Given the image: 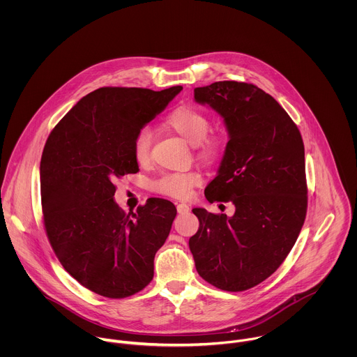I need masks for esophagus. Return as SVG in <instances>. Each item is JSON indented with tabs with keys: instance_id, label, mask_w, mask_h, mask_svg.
<instances>
[{
	"instance_id": "34e87169",
	"label": "esophagus",
	"mask_w": 357,
	"mask_h": 357,
	"mask_svg": "<svg viewBox=\"0 0 357 357\" xmlns=\"http://www.w3.org/2000/svg\"><path fill=\"white\" fill-rule=\"evenodd\" d=\"M177 211H178V214H185L190 211V207H188V204H177Z\"/></svg>"
}]
</instances>
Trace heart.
Returning <instances> with one entry per match:
<instances>
[{
    "mask_svg": "<svg viewBox=\"0 0 357 357\" xmlns=\"http://www.w3.org/2000/svg\"><path fill=\"white\" fill-rule=\"evenodd\" d=\"M163 126L176 133L190 144L195 146L198 159L204 163H213L222 151L224 139L210 130L208 116L198 108L180 105L172 109L163 119ZM153 132L150 128H142L133 139V158L139 165H147L151 160ZM202 174L198 170L167 173L153 183V190L165 197L174 199H187L194 188L202 184Z\"/></svg>",
    "mask_w": 357,
    "mask_h": 357,
    "instance_id": "heart-1",
    "label": "heart"
}]
</instances>
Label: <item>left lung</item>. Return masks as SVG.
I'll list each match as a JSON object with an SVG mask.
<instances>
[{
	"instance_id": "obj_1",
	"label": "left lung",
	"mask_w": 357,
	"mask_h": 357,
	"mask_svg": "<svg viewBox=\"0 0 357 357\" xmlns=\"http://www.w3.org/2000/svg\"><path fill=\"white\" fill-rule=\"evenodd\" d=\"M194 98L215 109L229 133L206 199L232 202L235 214L192 208L199 229L190 250L207 283L245 291L280 266L304 225V142L283 107L253 84L220 81L195 88Z\"/></svg>"
}]
</instances>
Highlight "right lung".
Segmentation results:
<instances>
[{
  "instance_id": "1",
  "label": "right lung",
  "mask_w": 357,
  "mask_h": 357,
  "mask_svg": "<svg viewBox=\"0 0 357 357\" xmlns=\"http://www.w3.org/2000/svg\"><path fill=\"white\" fill-rule=\"evenodd\" d=\"M143 88L96 89L53 128L41 158V204L52 249L84 287L126 298L153 278V258L177 214L151 198L136 213L114 202L115 181L139 172L133 139L181 92Z\"/></svg>"
}]
</instances>
